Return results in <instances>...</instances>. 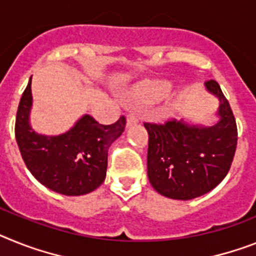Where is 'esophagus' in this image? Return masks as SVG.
<instances>
[{
  "instance_id": "1",
  "label": "esophagus",
  "mask_w": 256,
  "mask_h": 256,
  "mask_svg": "<svg viewBox=\"0 0 256 256\" xmlns=\"http://www.w3.org/2000/svg\"><path fill=\"white\" fill-rule=\"evenodd\" d=\"M138 122H139V118L135 113H130V114L128 116V126H132V124H138Z\"/></svg>"
}]
</instances>
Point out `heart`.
Instances as JSON below:
<instances>
[{"instance_id":"heart-1","label":"heart","mask_w":256,"mask_h":256,"mask_svg":"<svg viewBox=\"0 0 256 256\" xmlns=\"http://www.w3.org/2000/svg\"><path fill=\"white\" fill-rule=\"evenodd\" d=\"M173 90V84L169 80H154L147 83L136 92V98L140 102H158L166 98Z\"/></svg>"}]
</instances>
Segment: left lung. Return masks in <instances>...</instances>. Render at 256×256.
I'll use <instances>...</instances> for the list:
<instances>
[{"mask_svg": "<svg viewBox=\"0 0 256 256\" xmlns=\"http://www.w3.org/2000/svg\"><path fill=\"white\" fill-rule=\"evenodd\" d=\"M218 98V121L206 124L184 120L144 124L148 132L147 173L158 194L190 200L214 190L230 169L237 147V124L216 80L204 83Z\"/></svg>", "mask_w": 256, "mask_h": 256, "instance_id": "8db88e82", "label": "left lung"}]
</instances>
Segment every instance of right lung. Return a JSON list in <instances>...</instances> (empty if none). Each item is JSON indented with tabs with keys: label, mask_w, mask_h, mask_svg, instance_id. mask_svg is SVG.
I'll return each mask as SVG.
<instances>
[{
	"label": "right lung",
	"mask_w": 256,
	"mask_h": 256,
	"mask_svg": "<svg viewBox=\"0 0 256 256\" xmlns=\"http://www.w3.org/2000/svg\"><path fill=\"white\" fill-rule=\"evenodd\" d=\"M31 79L23 92L15 121V138L24 164L45 188L68 196L96 190L104 182L108 150L124 132L126 118L102 124L83 114L60 135L40 134L32 128Z\"/></svg>",
	"instance_id": "1"
}]
</instances>
